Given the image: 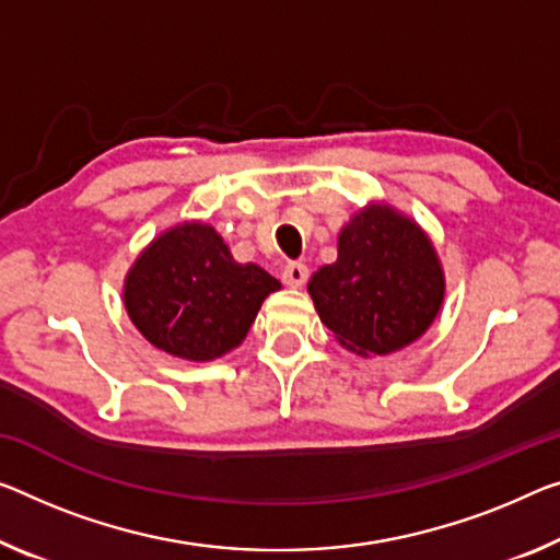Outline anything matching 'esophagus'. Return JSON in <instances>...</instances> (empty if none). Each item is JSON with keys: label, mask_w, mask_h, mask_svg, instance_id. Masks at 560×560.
Masks as SVG:
<instances>
[{"label": "esophagus", "mask_w": 560, "mask_h": 560, "mask_svg": "<svg viewBox=\"0 0 560 560\" xmlns=\"http://www.w3.org/2000/svg\"><path fill=\"white\" fill-rule=\"evenodd\" d=\"M307 265L303 262H288L285 270H282V280H285V285L290 288H303L305 280H307Z\"/></svg>", "instance_id": "esophagus-1"}]
</instances>
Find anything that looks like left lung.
I'll return each mask as SVG.
<instances>
[{
	"mask_svg": "<svg viewBox=\"0 0 560 560\" xmlns=\"http://www.w3.org/2000/svg\"><path fill=\"white\" fill-rule=\"evenodd\" d=\"M307 292L335 340L355 355H390L423 338L445 300L428 232L388 202H368L338 232V260Z\"/></svg>",
	"mask_w": 560,
	"mask_h": 560,
	"instance_id": "left-lung-1",
	"label": "left lung"
}]
</instances>
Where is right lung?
Segmentation results:
<instances>
[{"label": "right lung", "mask_w": 560, "mask_h": 560, "mask_svg": "<svg viewBox=\"0 0 560 560\" xmlns=\"http://www.w3.org/2000/svg\"><path fill=\"white\" fill-rule=\"evenodd\" d=\"M280 288L260 265L237 262L208 222L185 220L135 257L122 303L150 346L210 363L245 340L265 298Z\"/></svg>", "instance_id": "add662e5"}]
</instances>
